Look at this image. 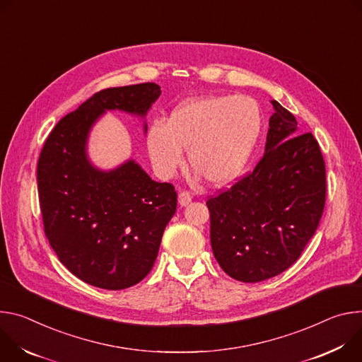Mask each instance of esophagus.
<instances>
[{"label": "esophagus", "instance_id": "esophagus-1", "mask_svg": "<svg viewBox=\"0 0 362 362\" xmlns=\"http://www.w3.org/2000/svg\"><path fill=\"white\" fill-rule=\"evenodd\" d=\"M191 194L189 192H187V191H181L180 194H178V203H180V206H188L189 203H191Z\"/></svg>", "mask_w": 362, "mask_h": 362}]
</instances>
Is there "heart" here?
Listing matches in <instances>:
<instances>
[{"mask_svg": "<svg viewBox=\"0 0 362 362\" xmlns=\"http://www.w3.org/2000/svg\"><path fill=\"white\" fill-rule=\"evenodd\" d=\"M263 128L259 103L250 96H206L177 106L165 125L146 132V151L155 173L173 178L184 163L213 185H226L242 174L257 146Z\"/></svg>", "mask_w": 362, "mask_h": 362, "instance_id": "b5f03b06", "label": "heart"}]
</instances>
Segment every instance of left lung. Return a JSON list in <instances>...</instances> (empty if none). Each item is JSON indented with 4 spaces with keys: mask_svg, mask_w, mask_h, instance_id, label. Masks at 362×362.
<instances>
[{
    "mask_svg": "<svg viewBox=\"0 0 362 362\" xmlns=\"http://www.w3.org/2000/svg\"><path fill=\"white\" fill-rule=\"evenodd\" d=\"M263 158L227 191L207 199L216 260L233 279L256 284L289 269L322 217L325 160L310 132L276 100Z\"/></svg>",
    "mask_w": 362,
    "mask_h": 362,
    "instance_id": "left-lung-1",
    "label": "left lung"
}]
</instances>
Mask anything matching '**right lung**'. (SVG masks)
<instances>
[{
    "label": "right lung",
    "mask_w": 362,
    "mask_h": 362,
    "mask_svg": "<svg viewBox=\"0 0 362 362\" xmlns=\"http://www.w3.org/2000/svg\"><path fill=\"white\" fill-rule=\"evenodd\" d=\"M159 95L156 83L103 89L60 119L40 152L46 237L76 277L100 289L131 288L151 272L177 192L173 184L151 180L134 159L98 170L86 153L88 136L106 110L145 117Z\"/></svg>",
    "instance_id": "add662e5"
}]
</instances>
